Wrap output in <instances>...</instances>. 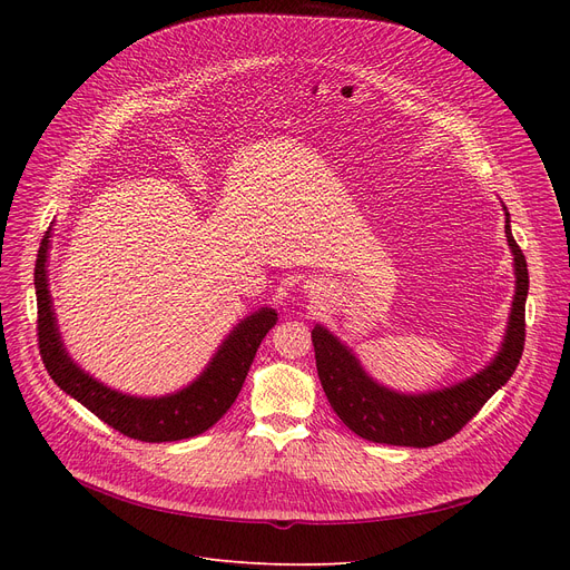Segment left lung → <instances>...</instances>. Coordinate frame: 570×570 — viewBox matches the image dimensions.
Here are the masks:
<instances>
[{
  "label": "left lung",
  "instance_id": "8db88e82",
  "mask_svg": "<svg viewBox=\"0 0 570 570\" xmlns=\"http://www.w3.org/2000/svg\"><path fill=\"white\" fill-rule=\"evenodd\" d=\"M505 209V207H503ZM505 237L515 265V297L508 316L505 335L494 361L478 374L443 391L404 395L376 383L327 327L314 325L312 342L323 393L342 417V423L374 443L428 448L455 436L483 404L513 376L524 351V305L529 293V269L522 249L511 233L505 213Z\"/></svg>",
  "mask_w": 570,
  "mask_h": 570
}]
</instances>
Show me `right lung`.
I'll return each mask as SVG.
<instances>
[{
    "label": "right lung",
    "instance_id": "add662e5",
    "mask_svg": "<svg viewBox=\"0 0 570 570\" xmlns=\"http://www.w3.org/2000/svg\"><path fill=\"white\" fill-rule=\"evenodd\" d=\"M48 249L50 228L41 239L35 267L39 351L50 379L85 409L99 415L112 430L138 441H179L213 428L243 391V383L263 337L277 323V312L273 307H261L245 321H239L222 342L203 374L183 391L164 397L125 395L82 372L67 353L48 288Z\"/></svg>",
    "mask_w": 570,
    "mask_h": 570
}]
</instances>
